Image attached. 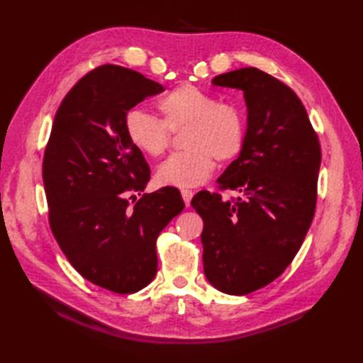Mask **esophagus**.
Returning a JSON list of instances; mask_svg holds the SVG:
<instances>
[{
    "label": "esophagus",
    "mask_w": 363,
    "mask_h": 363,
    "mask_svg": "<svg viewBox=\"0 0 363 363\" xmlns=\"http://www.w3.org/2000/svg\"><path fill=\"white\" fill-rule=\"evenodd\" d=\"M181 195H182V199H184V203H186V206H190L191 198H194V191L189 190V189H182Z\"/></svg>",
    "instance_id": "esophagus-1"
}]
</instances>
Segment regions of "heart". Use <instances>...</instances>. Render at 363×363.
<instances>
[{
  "label": "heart",
  "instance_id": "b5f03b06",
  "mask_svg": "<svg viewBox=\"0 0 363 363\" xmlns=\"http://www.w3.org/2000/svg\"><path fill=\"white\" fill-rule=\"evenodd\" d=\"M164 120L134 107L125 115V130L135 148L148 156H162L169 146V130L187 126L184 145L157 168L156 177L164 186L195 187L213 172L215 157L230 160L243 150L246 118L240 107L220 103L217 96L191 84L169 90L157 101Z\"/></svg>",
  "mask_w": 363,
  "mask_h": 363
}]
</instances>
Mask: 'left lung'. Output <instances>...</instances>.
Masks as SVG:
<instances>
[{
  "instance_id": "1",
  "label": "left lung",
  "mask_w": 363,
  "mask_h": 363,
  "mask_svg": "<svg viewBox=\"0 0 363 363\" xmlns=\"http://www.w3.org/2000/svg\"><path fill=\"white\" fill-rule=\"evenodd\" d=\"M213 86L243 91L246 140L218 177L242 198L191 199L204 221V274L228 295H248L273 282L304 242L317 204L321 148L306 107L289 86L254 67L215 76Z\"/></svg>"
}]
</instances>
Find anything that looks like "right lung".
I'll use <instances>...</instances> for the list:
<instances>
[{"instance_id":"obj_1","label":"right lung","mask_w":363,"mask_h":363,"mask_svg":"<svg viewBox=\"0 0 363 363\" xmlns=\"http://www.w3.org/2000/svg\"><path fill=\"white\" fill-rule=\"evenodd\" d=\"M160 91L159 82L129 68H95L60 103L45 150L54 238L82 277L120 295L154 279L157 237L186 206L174 187L128 201L143 191L151 172L129 142L125 115Z\"/></svg>"}]
</instances>
